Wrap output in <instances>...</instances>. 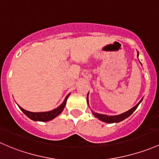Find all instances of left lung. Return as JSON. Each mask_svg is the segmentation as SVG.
<instances>
[{"label": "left lung", "instance_id": "8db88e82", "mask_svg": "<svg viewBox=\"0 0 159 159\" xmlns=\"http://www.w3.org/2000/svg\"><path fill=\"white\" fill-rule=\"evenodd\" d=\"M137 57H139V52H138V55H137ZM88 95H89V93H88V94H87V103L89 104V100H88ZM142 99H141L139 102V103L137 104L136 106H135L134 107H132V109H129V110L127 111V112H123V113L120 114V115L107 116V115H104V114L97 113V112H93V111H92V112H93V116H94L95 117H96L97 119H99V120L102 121V122H107V123H114V122H119L124 120V119H125L126 118H128L129 116H130L131 115H132V112H133L134 111H135V109H137V107H138L139 105L140 104V102H142Z\"/></svg>", "mask_w": 159, "mask_h": 159}]
</instances>
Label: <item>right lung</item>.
Instances as JSON below:
<instances>
[{"instance_id": "obj_1", "label": "right lung", "mask_w": 159, "mask_h": 159, "mask_svg": "<svg viewBox=\"0 0 159 159\" xmlns=\"http://www.w3.org/2000/svg\"><path fill=\"white\" fill-rule=\"evenodd\" d=\"M70 96V94H68L67 96L65 98L63 102L60 105V106L57 108V109H53V110L49 111V112H29V111L25 110L23 108H21L20 106H19V108L20 109V110L25 114L26 116L28 118H30V119L34 121H40V122H47V121H50L53 119L54 118L57 117L60 115L62 112V111L64 109L65 106H66V100H67V98Z\"/></svg>"}]
</instances>
